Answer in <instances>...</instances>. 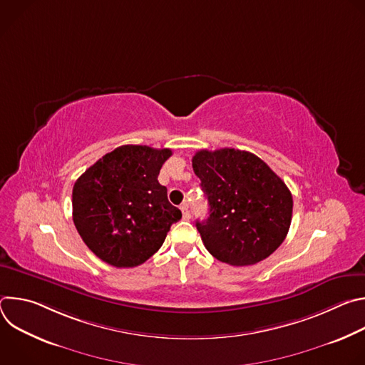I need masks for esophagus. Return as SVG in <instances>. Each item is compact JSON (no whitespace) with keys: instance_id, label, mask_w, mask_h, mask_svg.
Here are the masks:
<instances>
[{"instance_id":"34e87169","label":"esophagus","mask_w":365,"mask_h":365,"mask_svg":"<svg viewBox=\"0 0 365 365\" xmlns=\"http://www.w3.org/2000/svg\"><path fill=\"white\" fill-rule=\"evenodd\" d=\"M180 211H182V214H183V220H190V212H189L187 203H183V205L180 206Z\"/></svg>"}]
</instances>
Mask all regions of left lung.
<instances>
[{
    "label": "left lung",
    "instance_id": "1",
    "mask_svg": "<svg viewBox=\"0 0 365 365\" xmlns=\"http://www.w3.org/2000/svg\"><path fill=\"white\" fill-rule=\"evenodd\" d=\"M192 166L210 205L196 221L203 245L231 266L255 264L284 241L293 211L286 183L255 154L235 148L199 150Z\"/></svg>",
    "mask_w": 365,
    "mask_h": 365
}]
</instances>
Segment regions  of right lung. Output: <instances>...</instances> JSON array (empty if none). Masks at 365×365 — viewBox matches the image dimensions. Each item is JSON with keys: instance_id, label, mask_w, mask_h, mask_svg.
Segmentation results:
<instances>
[{"instance_id": "1", "label": "right lung", "mask_w": 365, "mask_h": 365, "mask_svg": "<svg viewBox=\"0 0 365 365\" xmlns=\"http://www.w3.org/2000/svg\"><path fill=\"white\" fill-rule=\"evenodd\" d=\"M170 148L121 145L85 170L72 192L73 222L88 248L114 267H135L182 218L158 180Z\"/></svg>"}]
</instances>
